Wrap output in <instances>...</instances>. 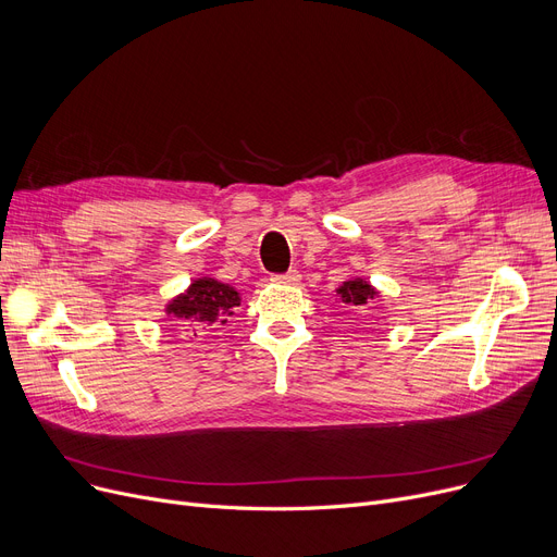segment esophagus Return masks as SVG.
Masks as SVG:
<instances>
[{"label": "esophagus", "instance_id": "obj_1", "mask_svg": "<svg viewBox=\"0 0 557 557\" xmlns=\"http://www.w3.org/2000/svg\"><path fill=\"white\" fill-rule=\"evenodd\" d=\"M271 282H277V284H298L300 282V273L298 271L277 273V275H271Z\"/></svg>", "mask_w": 557, "mask_h": 557}]
</instances>
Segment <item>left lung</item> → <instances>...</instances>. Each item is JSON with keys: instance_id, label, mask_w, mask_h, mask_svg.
Returning a JSON list of instances; mask_svg holds the SVG:
<instances>
[{"instance_id": "1", "label": "left lung", "mask_w": 557, "mask_h": 557, "mask_svg": "<svg viewBox=\"0 0 557 557\" xmlns=\"http://www.w3.org/2000/svg\"><path fill=\"white\" fill-rule=\"evenodd\" d=\"M336 294H338V300L345 309L355 311V309L368 305V300H374L376 290L370 284H366L363 280H349L336 290Z\"/></svg>"}]
</instances>
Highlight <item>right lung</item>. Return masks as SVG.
<instances>
[{"label":"right lung","mask_w":557,"mask_h":557,"mask_svg":"<svg viewBox=\"0 0 557 557\" xmlns=\"http://www.w3.org/2000/svg\"><path fill=\"white\" fill-rule=\"evenodd\" d=\"M239 302L242 298L232 286L212 277H202L196 280L185 294L171 300L166 311L185 323L183 327H189L194 336H198L200 332H212L219 325H225L232 309L239 307Z\"/></svg>","instance_id":"1"}]
</instances>
